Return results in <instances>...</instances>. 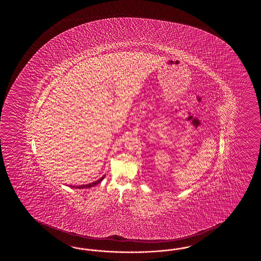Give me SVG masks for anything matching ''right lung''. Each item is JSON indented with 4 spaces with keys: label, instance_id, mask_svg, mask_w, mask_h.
Here are the masks:
<instances>
[{
    "label": "right lung",
    "instance_id": "right-lung-1",
    "mask_svg": "<svg viewBox=\"0 0 261 261\" xmlns=\"http://www.w3.org/2000/svg\"><path fill=\"white\" fill-rule=\"evenodd\" d=\"M106 177V175H103V176H101V177L99 179V180H97V181H95L93 183L88 184V185H81V186H77V187H74V186H69V187H71V188H76V189H89V188H92V187H95L96 185H98V184H100L103 179Z\"/></svg>",
    "mask_w": 261,
    "mask_h": 261
}]
</instances>
